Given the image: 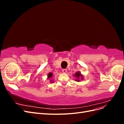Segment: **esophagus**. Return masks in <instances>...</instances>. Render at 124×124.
<instances>
[{"instance_id": "obj_1", "label": "esophagus", "mask_w": 124, "mask_h": 124, "mask_svg": "<svg viewBox=\"0 0 124 124\" xmlns=\"http://www.w3.org/2000/svg\"><path fill=\"white\" fill-rule=\"evenodd\" d=\"M62 71L63 73H66L67 72V70L66 69H62Z\"/></svg>"}]
</instances>
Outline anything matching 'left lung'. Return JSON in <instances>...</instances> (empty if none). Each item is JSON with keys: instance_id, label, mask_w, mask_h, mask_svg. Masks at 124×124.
Wrapping results in <instances>:
<instances>
[{"instance_id": "8db88e82", "label": "left lung", "mask_w": 124, "mask_h": 124, "mask_svg": "<svg viewBox=\"0 0 124 124\" xmlns=\"http://www.w3.org/2000/svg\"><path fill=\"white\" fill-rule=\"evenodd\" d=\"M74 77H76V79L75 80V81L78 82H79L81 81V80H83L84 79L83 75L82 74L80 71H78V72L75 73L74 75Z\"/></svg>"}]
</instances>
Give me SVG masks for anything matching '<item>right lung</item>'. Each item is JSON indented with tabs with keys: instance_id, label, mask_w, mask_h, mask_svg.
<instances>
[{
	"instance_id": "add662e5",
	"label": "right lung",
	"mask_w": 124,
	"mask_h": 124,
	"mask_svg": "<svg viewBox=\"0 0 124 124\" xmlns=\"http://www.w3.org/2000/svg\"><path fill=\"white\" fill-rule=\"evenodd\" d=\"M52 77H53V74H52L51 72H50L47 74V78L48 79H50V83H53V82H54V81L53 80H51Z\"/></svg>"
}]
</instances>
